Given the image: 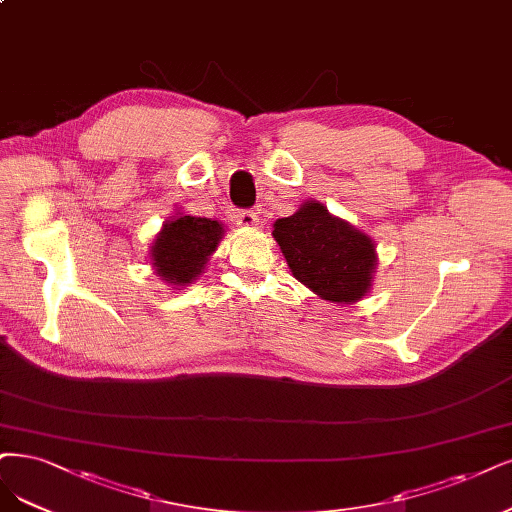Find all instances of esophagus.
Here are the masks:
<instances>
[{
	"instance_id": "1",
	"label": "esophagus",
	"mask_w": 512,
	"mask_h": 512,
	"mask_svg": "<svg viewBox=\"0 0 512 512\" xmlns=\"http://www.w3.org/2000/svg\"><path fill=\"white\" fill-rule=\"evenodd\" d=\"M235 220H237V224H241V226H245V228H254V226H258V216L254 214V211H250V209H241V211H237Z\"/></svg>"
}]
</instances>
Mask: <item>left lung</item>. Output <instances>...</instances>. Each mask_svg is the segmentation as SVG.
Masks as SVG:
<instances>
[{
	"mask_svg": "<svg viewBox=\"0 0 512 512\" xmlns=\"http://www.w3.org/2000/svg\"><path fill=\"white\" fill-rule=\"evenodd\" d=\"M273 239L292 275L313 294L337 305H354L373 288L377 243L320 201H305L273 224Z\"/></svg>",
	"mask_w": 512,
	"mask_h": 512,
	"instance_id": "left-lung-1",
	"label": "left lung"
}]
</instances>
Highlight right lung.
<instances>
[{
    "label": "right lung",
    "instance_id": "add662e5",
    "mask_svg": "<svg viewBox=\"0 0 512 512\" xmlns=\"http://www.w3.org/2000/svg\"><path fill=\"white\" fill-rule=\"evenodd\" d=\"M226 233L220 220L175 214L163 222L150 245L154 273L173 288L190 286L205 273Z\"/></svg>",
    "mask_w": 512,
    "mask_h": 512
}]
</instances>
